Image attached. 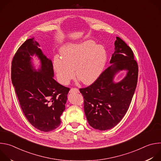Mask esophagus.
Listing matches in <instances>:
<instances>
[{"label":"esophagus","instance_id":"1","mask_svg":"<svg viewBox=\"0 0 161 161\" xmlns=\"http://www.w3.org/2000/svg\"><path fill=\"white\" fill-rule=\"evenodd\" d=\"M70 92H79V90L77 88H72L70 90Z\"/></svg>","mask_w":161,"mask_h":161}]
</instances>
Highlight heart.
<instances>
[{
	"label": "heart",
	"instance_id": "1",
	"mask_svg": "<svg viewBox=\"0 0 161 161\" xmlns=\"http://www.w3.org/2000/svg\"><path fill=\"white\" fill-rule=\"evenodd\" d=\"M62 56L55 57L53 67L58 81L64 85L75 78V69L76 77L81 82H94L103 71L107 61L104 47L92 40L67 46Z\"/></svg>",
	"mask_w": 161,
	"mask_h": 161
}]
</instances>
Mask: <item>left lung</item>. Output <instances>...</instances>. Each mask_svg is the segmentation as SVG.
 <instances>
[{
	"label": "left lung",
	"instance_id": "8db88e82",
	"mask_svg": "<svg viewBox=\"0 0 161 161\" xmlns=\"http://www.w3.org/2000/svg\"><path fill=\"white\" fill-rule=\"evenodd\" d=\"M132 49L120 37L114 42L113 64L90 85L80 88L84 99V111L90 125L105 130L117 125L124 117L131 103L138 77V65ZM127 70L120 82L112 81L119 70Z\"/></svg>",
	"mask_w": 161,
	"mask_h": 161
}]
</instances>
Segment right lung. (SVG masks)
Listing matches in <instances>:
<instances>
[{
    "instance_id": "obj_1",
    "label": "right lung",
    "mask_w": 161,
    "mask_h": 161,
    "mask_svg": "<svg viewBox=\"0 0 161 161\" xmlns=\"http://www.w3.org/2000/svg\"><path fill=\"white\" fill-rule=\"evenodd\" d=\"M34 37L26 40L18 49L11 62V81L20 107L28 121L43 132L57 129L65 110L70 88L53 79L51 60L39 48ZM36 54L41 60L37 72L31 64V56Z\"/></svg>"
}]
</instances>
